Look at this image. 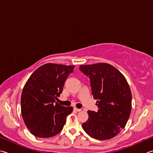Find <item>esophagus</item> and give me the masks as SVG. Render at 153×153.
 <instances>
[{
	"mask_svg": "<svg viewBox=\"0 0 153 153\" xmlns=\"http://www.w3.org/2000/svg\"><path fill=\"white\" fill-rule=\"evenodd\" d=\"M74 109L75 111H78V112H79V111H81L82 109H78V108H74Z\"/></svg>",
	"mask_w": 153,
	"mask_h": 153,
	"instance_id": "obj_1",
	"label": "esophagus"
}]
</instances>
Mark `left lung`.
Wrapping results in <instances>:
<instances>
[{"label": "left lung", "instance_id": "8db88e82", "mask_svg": "<svg viewBox=\"0 0 153 153\" xmlns=\"http://www.w3.org/2000/svg\"><path fill=\"white\" fill-rule=\"evenodd\" d=\"M79 70L90 79L91 93L98 111H87L89 119L82 124L88 135L109 140L125 127L132 109V94L121 72L111 64L81 65Z\"/></svg>", "mask_w": 153, "mask_h": 153}]
</instances>
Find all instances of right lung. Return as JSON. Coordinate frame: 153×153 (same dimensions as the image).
<instances>
[{
    "label": "right lung",
    "mask_w": 153,
    "mask_h": 153,
    "mask_svg": "<svg viewBox=\"0 0 153 153\" xmlns=\"http://www.w3.org/2000/svg\"><path fill=\"white\" fill-rule=\"evenodd\" d=\"M74 66L48 63L35 71L23 87L21 108L24 122L31 133L39 138L58 134L65 124L72 107L56 102Z\"/></svg>",
    "instance_id": "add662e5"
}]
</instances>
